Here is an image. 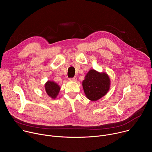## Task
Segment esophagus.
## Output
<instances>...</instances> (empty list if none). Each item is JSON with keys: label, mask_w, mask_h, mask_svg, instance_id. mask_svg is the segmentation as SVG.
Listing matches in <instances>:
<instances>
[{"label": "esophagus", "mask_w": 152, "mask_h": 152, "mask_svg": "<svg viewBox=\"0 0 152 152\" xmlns=\"http://www.w3.org/2000/svg\"><path fill=\"white\" fill-rule=\"evenodd\" d=\"M70 80H73V81H76L77 80V78L76 77H73L72 78H70Z\"/></svg>", "instance_id": "34e87169"}]
</instances>
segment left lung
Wrapping results in <instances>:
<instances>
[{"label":"left lung","mask_w":152,"mask_h":152,"mask_svg":"<svg viewBox=\"0 0 152 152\" xmlns=\"http://www.w3.org/2000/svg\"><path fill=\"white\" fill-rule=\"evenodd\" d=\"M110 79L104 73L94 70L88 72L82 82L84 93L89 100H97L104 96L110 89Z\"/></svg>","instance_id":"obj_1"}]
</instances>
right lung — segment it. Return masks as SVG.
I'll list each match as a JSON object with an SVG mask.
<instances>
[{
  "label": "right lung",
  "instance_id": "obj_1",
  "mask_svg": "<svg viewBox=\"0 0 152 152\" xmlns=\"http://www.w3.org/2000/svg\"><path fill=\"white\" fill-rule=\"evenodd\" d=\"M45 89L48 95L55 99L58 94L60 87L57 83L52 81H48L45 84Z\"/></svg>",
  "mask_w": 152,
  "mask_h": 152
}]
</instances>
